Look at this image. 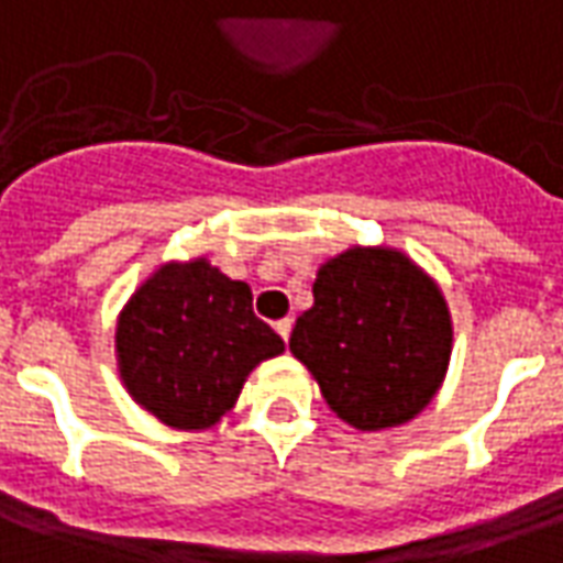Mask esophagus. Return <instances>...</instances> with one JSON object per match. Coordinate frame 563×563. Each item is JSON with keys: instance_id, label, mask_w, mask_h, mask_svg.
Masks as SVG:
<instances>
[{"instance_id": "1", "label": "esophagus", "mask_w": 563, "mask_h": 563, "mask_svg": "<svg viewBox=\"0 0 563 563\" xmlns=\"http://www.w3.org/2000/svg\"><path fill=\"white\" fill-rule=\"evenodd\" d=\"M290 330H294V321L290 318H282V321H276V332L282 335V339H290Z\"/></svg>"}]
</instances>
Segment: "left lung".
Listing matches in <instances>:
<instances>
[{
	"mask_svg": "<svg viewBox=\"0 0 563 563\" xmlns=\"http://www.w3.org/2000/svg\"><path fill=\"white\" fill-rule=\"evenodd\" d=\"M314 306L290 332L339 420L360 432L405 426L434 399L453 354L441 287L405 252L351 245L318 269Z\"/></svg>",
	"mask_w": 563,
	"mask_h": 563,
	"instance_id": "obj_1",
	"label": "left lung"
}]
</instances>
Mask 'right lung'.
Here are the masks:
<instances>
[{
    "instance_id": "obj_1",
    "label": "right lung",
    "mask_w": 563,
    "mask_h": 563,
    "mask_svg": "<svg viewBox=\"0 0 563 563\" xmlns=\"http://www.w3.org/2000/svg\"><path fill=\"white\" fill-rule=\"evenodd\" d=\"M285 351L252 309V287L207 257L162 264L117 321L129 396L170 429L203 432L231 411L245 377Z\"/></svg>"
}]
</instances>
